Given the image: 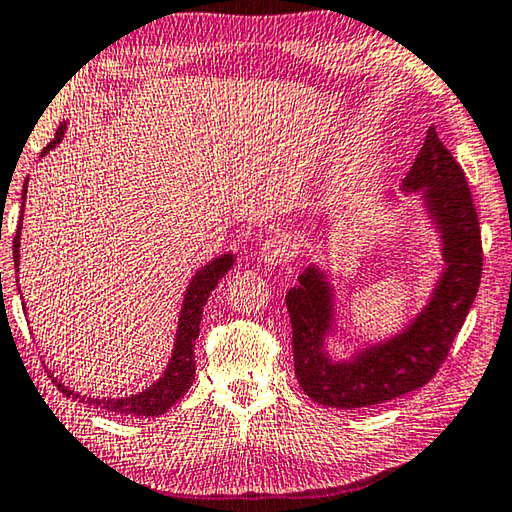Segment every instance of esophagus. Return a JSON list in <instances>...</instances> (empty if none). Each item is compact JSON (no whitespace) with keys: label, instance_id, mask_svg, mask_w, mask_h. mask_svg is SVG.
<instances>
[{"label":"esophagus","instance_id":"1","mask_svg":"<svg viewBox=\"0 0 512 512\" xmlns=\"http://www.w3.org/2000/svg\"><path fill=\"white\" fill-rule=\"evenodd\" d=\"M296 253H298L296 239L289 235H275L264 241L262 250H259V257H262L264 264L277 266V264L291 262V259L296 257Z\"/></svg>","mask_w":512,"mask_h":512}]
</instances>
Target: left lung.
Returning a JSON list of instances; mask_svg holds the SVG:
<instances>
[{
    "mask_svg": "<svg viewBox=\"0 0 512 512\" xmlns=\"http://www.w3.org/2000/svg\"><path fill=\"white\" fill-rule=\"evenodd\" d=\"M418 189L443 235L447 268L429 305L402 334L370 345L352 361H332L323 350L332 329V291L325 275L309 266L287 293L293 368L302 391L318 404L363 409L424 386L445 363L470 314L483 271L479 216L461 164L440 142L436 126L429 128L404 180V192Z\"/></svg>",
    "mask_w": 512,
    "mask_h": 512,
    "instance_id": "1",
    "label": "left lung"
}]
</instances>
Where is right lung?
Segmentation results:
<instances>
[{"label":"right lung","mask_w":512,"mask_h":512,"mask_svg":"<svg viewBox=\"0 0 512 512\" xmlns=\"http://www.w3.org/2000/svg\"><path fill=\"white\" fill-rule=\"evenodd\" d=\"M65 135V124L58 126L56 137L47 144V149L42 151L45 155L47 151L54 149V146L63 140ZM29 183V178H27ZM27 183H24L22 189V212H24V194H27ZM22 216L20 214V223H17V232L13 239V259L15 266L20 264V235H22ZM232 264H235V257L230 255H221L216 257L214 262L203 266L198 271L192 282H189L187 293H185V302L183 309H180V323H178V334H176V345H173V354L169 359V366L164 370V375L155 381L151 388H146L140 395H131V397H121V400H108V397H85L74 391H69L67 386L60 384L54 375H49L51 381L58 386V391L72 397V400H79L94 406V409H103L108 413H124V415H137V418H155V415L167 413L173 404H176L180 397L187 393V388L194 384V375H196V361H194V345L198 339V332H201V318H203V307L210 293L214 291L216 284H219L221 277L230 271Z\"/></svg>","instance_id":"1"}]
</instances>
